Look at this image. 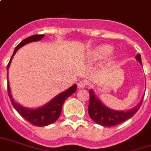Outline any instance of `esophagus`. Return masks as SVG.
<instances>
[{
    "label": "esophagus",
    "instance_id": "1",
    "mask_svg": "<svg viewBox=\"0 0 151 151\" xmlns=\"http://www.w3.org/2000/svg\"><path fill=\"white\" fill-rule=\"evenodd\" d=\"M87 84H88V83H87V81L84 80H80V81H79V83H78V88H84L86 86H87Z\"/></svg>",
    "mask_w": 151,
    "mask_h": 151
}]
</instances>
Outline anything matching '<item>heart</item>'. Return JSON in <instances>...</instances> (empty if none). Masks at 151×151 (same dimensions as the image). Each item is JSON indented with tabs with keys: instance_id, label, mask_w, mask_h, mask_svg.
<instances>
[{
	"instance_id": "heart-1",
	"label": "heart",
	"mask_w": 151,
	"mask_h": 151,
	"mask_svg": "<svg viewBox=\"0 0 151 151\" xmlns=\"http://www.w3.org/2000/svg\"><path fill=\"white\" fill-rule=\"evenodd\" d=\"M112 52V47L110 45H100L91 53V57L94 60H103L108 56Z\"/></svg>"
}]
</instances>
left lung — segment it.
I'll return each mask as SVG.
<instances>
[{"mask_svg": "<svg viewBox=\"0 0 151 151\" xmlns=\"http://www.w3.org/2000/svg\"><path fill=\"white\" fill-rule=\"evenodd\" d=\"M136 60L142 64L140 54L136 55ZM89 95H90V100H89V105H88L89 115L91 118V119L94 120L96 123L105 127H114L132 117L140 108L142 103V99L144 98L143 96L139 102V104L133 107L132 109L119 111L110 109L109 107L105 106L96 97L95 92L92 90H89Z\"/></svg>", "mask_w": 151, "mask_h": 151, "instance_id": "1", "label": "left lung"}]
</instances>
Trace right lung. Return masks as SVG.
<instances>
[{"label":"right lung","instance_id":"1","mask_svg":"<svg viewBox=\"0 0 151 151\" xmlns=\"http://www.w3.org/2000/svg\"><path fill=\"white\" fill-rule=\"evenodd\" d=\"M44 37H45V35H32L31 37H27L26 39L23 40L20 42V44L16 47L15 50L13 52L12 57L7 65V70H9L10 63H11L13 55H15V53L17 52V50L20 47L27 45L28 43L40 40L42 38H44ZM76 84H74L73 86H71V88H69L68 90L64 91L63 92L55 96V98H53L49 103L45 104V106H40L37 109H28V108L20 106V104H18L17 103L14 101V99H12V96H11L9 83V80H8V94H9V96L10 100H11L13 107L17 110V111L24 119L32 123V125L37 126V127H45V126L50 125L52 123H55L60 115L63 104L69 96H71L73 93L76 91Z\"/></svg>","mask_w":151,"mask_h":151}]
</instances>
